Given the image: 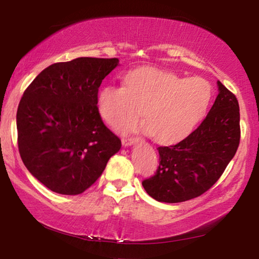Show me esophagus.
Here are the masks:
<instances>
[{"label":"esophagus","instance_id":"34e87169","mask_svg":"<svg viewBox=\"0 0 259 259\" xmlns=\"http://www.w3.org/2000/svg\"><path fill=\"white\" fill-rule=\"evenodd\" d=\"M121 143H122V146H125V147L131 146V145L134 143V139L133 138H122Z\"/></svg>","mask_w":259,"mask_h":259}]
</instances>
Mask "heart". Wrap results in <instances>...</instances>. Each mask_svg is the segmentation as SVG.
I'll use <instances>...</instances> for the list:
<instances>
[{"mask_svg":"<svg viewBox=\"0 0 259 259\" xmlns=\"http://www.w3.org/2000/svg\"><path fill=\"white\" fill-rule=\"evenodd\" d=\"M212 98L210 83L200 77L183 79L153 67L131 70L123 86H106L98 95V111L112 127L126 125L143 112L146 120L123 131L153 134L162 144L183 140L203 119Z\"/></svg>","mask_w":259,"mask_h":259,"instance_id":"1","label":"heart"}]
</instances>
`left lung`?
I'll return each instance as SVG.
<instances>
[{
  "label": "left lung",
  "mask_w": 259,
  "mask_h": 259,
  "mask_svg": "<svg viewBox=\"0 0 259 259\" xmlns=\"http://www.w3.org/2000/svg\"><path fill=\"white\" fill-rule=\"evenodd\" d=\"M219 93L203 122L189 137L158 147L159 166L144 189L155 200L182 203L199 197L221 178L240 140L236 95L218 81Z\"/></svg>",
  "instance_id": "obj_1"
}]
</instances>
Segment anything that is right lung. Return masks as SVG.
Here are the masks:
<instances>
[{
	"instance_id": "obj_1",
	"label": "right lung",
	"mask_w": 259,
	"mask_h": 259,
	"mask_svg": "<svg viewBox=\"0 0 259 259\" xmlns=\"http://www.w3.org/2000/svg\"><path fill=\"white\" fill-rule=\"evenodd\" d=\"M118 65L116 58L58 62L24 91L16 114L20 155L28 171L53 192L82 193L121 147L97 106L102 80Z\"/></svg>"
}]
</instances>
